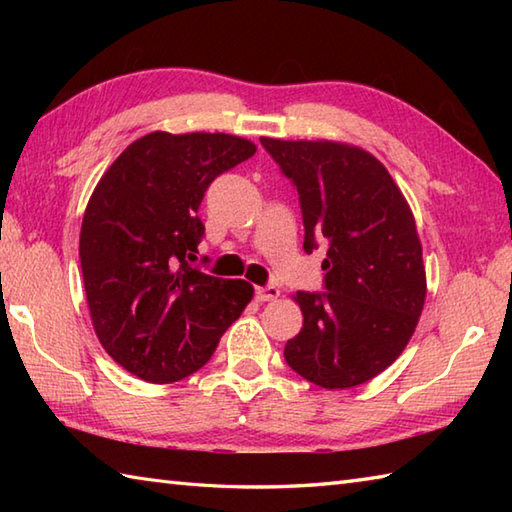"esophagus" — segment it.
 I'll use <instances>...</instances> for the list:
<instances>
[{"mask_svg": "<svg viewBox=\"0 0 512 512\" xmlns=\"http://www.w3.org/2000/svg\"><path fill=\"white\" fill-rule=\"evenodd\" d=\"M279 295H281V292H279L277 286H262V288L255 290L257 301H273V299H277Z\"/></svg>", "mask_w": 512, "mask_h": 512, "instance_id": "esophagus-1", "label": "esophagus"}]
</instances>
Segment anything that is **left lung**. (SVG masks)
<instances>
[{
	"instance_id": "obj_1",
	"label": "left lung",
	"mask_w": 512,
	"mask_h": 512,
	"mask_svg": "<svg viewBox=\"0 0 512 512\" xmlns=\"http://www.w3.org/2000/svg\"><path fill=\"white\" fill-rule=\"evenodd\" d=\"M262 145L297 187L303 250L328 244V292L292 297L303 328L286 343V363L323 389L363 385L405 350L427 297L411 206L383 162L361 147L266 136Z\"/></svg>"
}]
</instances>
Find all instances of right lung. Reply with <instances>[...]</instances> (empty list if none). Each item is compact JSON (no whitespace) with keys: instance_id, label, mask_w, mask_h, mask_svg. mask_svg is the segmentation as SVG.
I'll return each mask as SVG.
<instances>
[{"instance_id":"obj_1","label":"right lung","mask_w":512,"mask_h":512,"mask_svg":"<svg viewBox=\"0 0 512 512\" xmlns=\"http://www.w3.org/2000/svg\"><path fill=\"white\" fill-rule=\"evenodd\" d=\"M257 151L231 134L151 132L134 140L85 206L79 257L103 350L147 383H176L209 361L253 299L244 279L187 264L209 184Z\"/></svg>"}]
</instances>
